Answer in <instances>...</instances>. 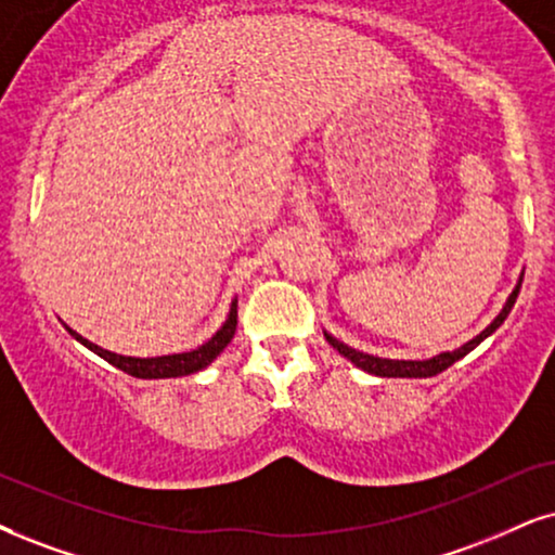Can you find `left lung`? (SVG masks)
Listing matches in <instances>:
<instances>
[{"label": "left lung", "mask_w": 555, "mask_h": 555, "mask_svg": "<svg viewBox=\"0 0 555 555\" xmlns=\"http://www.w3.org/2000/svg\"><path fill=\"white\" fill-rule=\"evenodd\" d=\"M520 286H522V273H520V279H517L515 289H512L507 301H504V307L500 310V314H496V318L489 322V325L483 327L479 335H474V338L466 340L464 346H459V348H453V350H443V353L433 356V359H425V361L378 359V356L363 353V350H356V348L346 346V343L338 340V338H333V335H330V333H325V340L335 350H338L340 356H346V359L353 363V366L369 371V374H374V376H387V378H427V376L440 374V371H446L448 366H453L455 361H461L466 353H472V350L479 346V343L487 340L489 335H492L494 330L500 327L504 320H507V314L512 312V307H515V301H517V294H520Z\"/></svg>", "instance_id": "1"}]
</instances>
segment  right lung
<instances>
[{
    "mask_svg": "<svg viewBox=\"0 0 555 555\" xmlns=\"http://www.w3.org/2000/svg\"><path fill=\"white\" fill-rule=\"evenodd\" d=\"M235 327H237V297L230 301L228 320L222 322V327L217 330L212 338H209L207 343H202L199 348L186 350V353L151 356V359H135V356H122V353H115V350H107V348L96 346V343L87 340V338H83V335H79L72 327H66V330L74 335L76 340L81 343V346H87L91 353H96V356H100V359L112 363V366H117L120 371H125V374L138 376V378H177V376H189V374H196V371L207 369L209 363H212L217 356H220L222 350L228 348V343L233 340Z\"/></svg>",
    "mask_w": 555,
    "mask_h": 555,
    "instance_id": "obj_1",
    "label": "right lung"
}]
</instances>
